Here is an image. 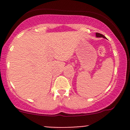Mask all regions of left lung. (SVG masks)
I'll list each match as a JSON object with an SVG mask.
<instances>
[{
	"instance_id": "8db88e82",
	"label": "left lung",
	"mask_w": 130,
	"mask_h": 130,
	"mask_svg": "<svg viewBox=\"0 0 130 130\" xmlns=\"http://www.w3.org/2000/svg\"><path fill=\"white\" fill-rule=\"evenodd\" d=\"M95 35H96L97 37H99V38H106L105 36H104L103 35H102V34H100V33H98V32H96V34H95Z\"/></svg>"
}]
</instances>
